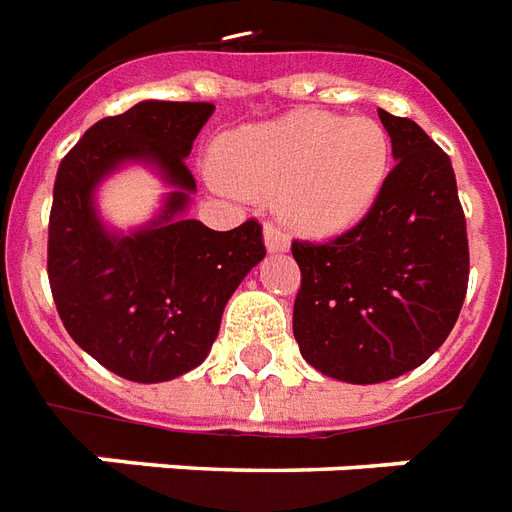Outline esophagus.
Masks as SVG:
<instances>
[{"instance_id":"esophagus-1","label":"esophagus","mask_w":512,"mask_h":512,"mask_svg":"<svg viewBox=\"0 0 512 512\" xmlns=\"http://www.w3.org/2000/svg\"><path fill=\"white\" fill-rule=\"evenodd\" d=\"M263 239L268 252H287L289 249V236L284 231H279L273 223H265Z\"/></svg>"}]
</instances>
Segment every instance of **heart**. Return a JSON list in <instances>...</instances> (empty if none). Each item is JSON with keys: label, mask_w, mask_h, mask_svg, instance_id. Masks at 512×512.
<instances>
[{"label": "heart", "mask_w": 512, "mask_h": 512, "mask_svg": "<svg viewBox=\"0 0 512 512\" xmlns=\"http://www.w3.org/2000/svg\"><path fill=\"white\" fill-rule=\"evenodd\" d=\"M390 138L369 116L292 111L247 124L215 143L212 175L223 188L273 199L289 225L311 236L348 231L380 199Z\"/></svg>", "instance_id": "b5f03b06"}]
</instances>
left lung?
Segmentation results:
<instances>
[{
  "label": "left lung",
  "instance_id": "1",
  "mask_svg": "<svg viewBox=\"0 0 512 512\" xmlns=\"http://www.w3.org/2000/svg\"><path fill=\"white\" fill-rule=\"evenodd\" d=\"M396 167L356 228L292 241L303 281L292 329L313 369L374 385L425 364L468 292V231L449 156L420 124L377 111Z\"/></svg>",
  "mask_w": 512,
  "mask_h": 512
}]
</instances>
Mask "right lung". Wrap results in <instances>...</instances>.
<instances>
[{
    "mask_svg": "<svg viewBox=\"0 0 512 512\" xmlns=\"http://www.w3.org/2000/svg\"><path fill=\"white\" fill-rule=\"evenodd\" d=\"M212 103L143 100L92 124L60 162L52 188L47 276L63 327L98 364L132 382H167L209 356L225 303L265 257L247 220L212 231L183 212L196 191L185 167ZM124 163L171 185L163 212L135 232H111L94 191Z\"/></svg>",
    "mask_w": 512,
    "mask_h": 512,
    "instance_id": "add662e5",
    "label": "right lung"
}]
</instances>
